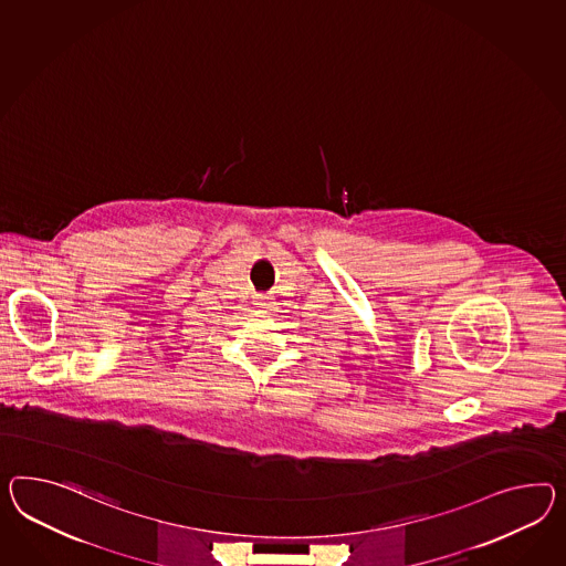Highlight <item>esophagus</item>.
I'll list each match as a JSON object with an SVG mask.
<instances>
[{"mask_svg":"<svg viewBox=\"0 0 566 566\" xmlns=\"http://www.w3.org/2000/svg\"><path fill=\"white\" fill-rule=\"evenodd\" d=\"M254 302H256V305H259L261 310H266V307H271V304H273L271 297H266V295H259Z\"/></svg>","mask_w":566,"mask_h":566,"instance_id":"esophagus-1","label":"esophagus"}]
</instances>
